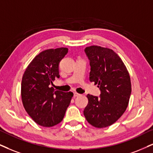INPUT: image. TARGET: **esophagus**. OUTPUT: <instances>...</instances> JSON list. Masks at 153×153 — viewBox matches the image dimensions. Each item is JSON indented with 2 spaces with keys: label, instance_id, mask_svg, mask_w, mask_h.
<instances>
[{
  "label": "esophagus",
  "instance_id": "obj_1",
  "mask_svg": "<svg viewBox=\"0 0 153 153\" xmlns=\"http://www.w3.org/2000/svg\"><path fill=\"white\" fill-rule=\"evenodd\" d=\"M79 96H80L79 94H78L77 92H74V97H79Z\"/></svg>",
  "mask_w": 153,
  "mask_h": 153
}]
</instances>
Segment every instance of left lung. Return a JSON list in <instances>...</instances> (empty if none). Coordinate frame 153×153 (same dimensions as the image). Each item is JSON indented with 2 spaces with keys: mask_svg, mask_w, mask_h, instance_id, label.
Wrapping results in <instances>:
<instances>
[{
  "mask_svg": "<svg viewBox=\"0 0 153 153\" xmlns=\"http://www.w3.org/2000/svg\"><path fill=\"white\" fill-rule=\"evenodd\" d=\"M90 62V82L101 90L99 97L88 94L84 115L88 123L98 128L108 127L124 114L131 94V78L127 68L114 50L100 46L87 47Z\"/></svg>",
  "mask_w": 153,
  "mask_h": 153,
  "instance_id": "8db88e82",
  "label": "left lung"
}]
</instances>
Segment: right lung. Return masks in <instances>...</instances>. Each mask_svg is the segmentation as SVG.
<instances>
[{"mask_svg":"<svg viewBox=\"0 0 153 153\" xmlns=\"http://www.w3.org/2000/svg\"><path fill=\"white\" fill-rule=\"evenodd\" d=\"M68 49H49L37 54L26 68L21 83V97L25 111L39 126L52 127L63 120L72 92L55 91L51 86L59 78V64Z\"/></svg>","mask_w":153,"mask_h":153,"instance_id":"1","label":"right lung"}]
</instances>
